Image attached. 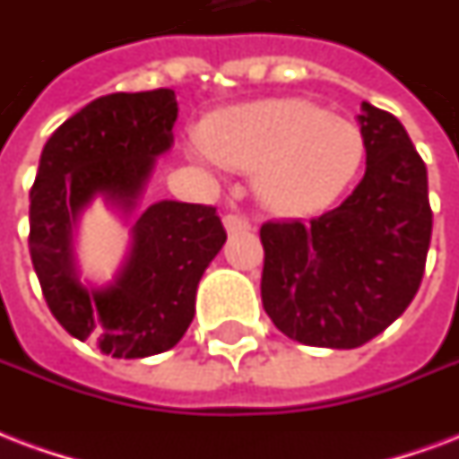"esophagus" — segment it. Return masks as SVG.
<instances>
[{"label": "esophagus", "mask_w": 459, "mask_h": 459, "mask_svg": "<svg viewBox=\"0 0 459 459\" xmlns=\"http://www.w3.org/2000/svg\"><path fill=\"white\" fill-rule=\"evenodd\" d=\"M223 226L229 233H243V230H250V219L243 214H226L223 216Z\"/></svg>", "instance_id": "1"}]
</instances>
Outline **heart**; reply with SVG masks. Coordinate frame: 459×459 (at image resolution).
<instances>
[{
  "mask_svg": "<svg viewBox=\"0 0 459 459\" xmlns=\"http://www.w3.org/2000/svg\"><path fill=\"white\" fill-rule=\"evenodd\" d=\"M209 142L233 166L262 168V195L286 212L330 204L351 185L366 156L359 125L296 98L230 108L212 122ZM199 153L212 160L206 149Z\"/></svg>",
  "mask_w": 459,
  "mask_h": 459,
  "instance_id": "obj_1",
  "label": "heart"
}]
</instances>
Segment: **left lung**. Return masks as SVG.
Returning a JSON list of instances; mask_svg holds the SVG:
<instances>
[{"label": "left lung", "instance_id": "left-lung-1", "mask_svg": "<svg viewBox=\"0 0 459 459\" xmlns=\"http://www.w3.org/2000/svg\"><path fill=\"white\" fill-rule=\"evenodd\" d=\"M366 173L325 214L262 223V306L289 339L356 349L400 317L431 245L426 163L394 115L363 103Z\"/></svg>", "mask_w": 459, "mask_h": 459}]
</instances>
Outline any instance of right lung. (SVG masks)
I'll return each mask as SVG.
<instances>
[{"instance_id": "right-lung-1", "label": "right lung", "mask_w": 459, "mask_h": 459, "mask_svg": "<svg viewBox=\"0 0 459 459\" xmlns=\"http://www.w3.org/2000/svg\"><path fill=\"white\" fill-rule=\"evenodd\" d=\"M170 89L110 93L62 122L30 187L28 247L50 313L103 354L144 359L173 349L195 317L197 284L226 243L214 206L159 202L139 216L134 247L115 284L86 289L72 260V226L96 195L132 212L153 159L170 149Z\"/></svg>"}]
</instances>
